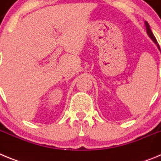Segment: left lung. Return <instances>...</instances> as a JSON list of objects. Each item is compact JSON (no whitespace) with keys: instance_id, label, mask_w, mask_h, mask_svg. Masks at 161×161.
<instances>
[{"instance_id":"8db88e82","label":"left lung","mask_w":161,"mask_h":161,"mask_svg":"<svg viewBox=\"0 0 161 161\" xmlns=\"http://www.w3.org/2000/svg\"><path fill=\"white\" fill-rule=\"evenodd\" d=\"M145 25H146V30H147V35H148V36L150 37L151 38H152V40L153 41V42H155V43L157 45V47H158L159 50L160 51V46H159V44L157 43V41H156V37L154 36V35L153 34V32H152V31H151L150 29V26H149V24L147 23V22H145Z\"/></svg>"}]
</instances>
